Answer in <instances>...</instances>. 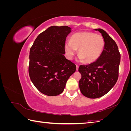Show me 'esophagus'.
<instances>
[{
  "instance_id": "esophagus-1",
  "label": "esophagus",
  "mask_w": 131,
  "mask_h": 131,
  "mask_svg": "<svg viewBox=\"0 0 131 131\" xmlns=\"http://www.w3.org/2000/svg\"><path fill=\"white\" fill-rule=\"evenodd\" d=\"M76 69H77V70H78V69H79V66L78 65H76Z\"/></svg>"
}]
</instances>
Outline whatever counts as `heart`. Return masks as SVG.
Instances as JSON below:
<instances>
[{"label": "heart", "mask_w": 131, "mask_h": 131, "mask_svg": "<svg viewBox=\"0 0 131 131\" xmlns=\"http://www.w3.org/2000/svg\"><path fill=\"white\" fill-rule=\"evenodd\" d=\"M105 41L101 35L90 31L74 34L70 40L65 42L64 50L69 59H72L78 49L79 60L87 63L99 58L104 49Z\"/></svg>", "instance_id": "1"}]
</instances>
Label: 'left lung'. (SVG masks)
<instances>
[{
	"instance_id": "left-lung-1",
	"label": "left lung",
	"mask_w": 131,
	"mask_h": 131,
	"mask_svg": "<svg viewBox=\"0 0 131 131\" xmlns=\"http://www.w3.org/2000/svg\"><path fill=\"white\" fill-rule=\"evenodd\" d=\"M105 41V46L97 61L80 66L81 78L79 82L81 93L89 98H97L108 93L115 85L118 78L121 55L117 45L105 31L97 29Z\"/></svg>"
}]
</instances>
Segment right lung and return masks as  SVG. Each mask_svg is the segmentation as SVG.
Returning <instances> with one entry per match:
<instances>
[{"instance_id": "1", "label": "right lung", "mask_w": 131, "mask_h": 131, "mask_svg": "<svg viewBox=\"0 0 131 131\" xmlns=\"http://www.w3.org/2000/svg\"><path fill=\"white\" fill-rule=\"evenodd\" d=\"M70 27L51 26L39 34L29 52L28 72L30 80L38 91L49 96L63 92L76 66L67 59L64 44Z\"/></svg>"}]
</instances>
